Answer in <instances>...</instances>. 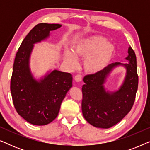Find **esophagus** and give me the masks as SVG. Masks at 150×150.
Wrapping results in <instances>:
<instances>
[{
    "mask_svg": "<svg viewBox=\"0 0 150 150\" xmlns=\"http://www.w3.org/2000/svg\"><path fill=\"white\" fill-rule=\"evenodd\" d=\"M74 79L76 82H81L82 80H83V76H82L81 75H79V74L76 75V76H75Z\"/></svg>",
    "mask_w": 150,
    "mask_h": 150,
    "instance_id": "esophagus-1",
    "label": "esophagus"
}]
</instances>
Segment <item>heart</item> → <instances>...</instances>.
<instances>
[{
  "mask_svg": "<svg viewBox=\"0 0 150 150\" xmlns=\"http://www.w3.org/2000/svg\"><path fill=\"white\" fill-rule=\"evenodd\" d=\"M74 53L65 50V60L71 67H76V57L85 59L84 67L87 72L96 74L105 68L113 54L114 48L101 36H92L83 39L74 46ZM76 55H75L74 54Z\"/></svg>",
  "mask_w": 150,
  "mask_h": 150,
  "instance_id": "obj_1",
  "label": "heart"
}]
</instances>
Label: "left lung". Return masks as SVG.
Instances as JSON below:
<instances>
[{"instance_id": "obj_1", "label": "left lung", "mask_w": 150, "mask_h": 150, "mask_svg": "<svg viewBox=\"0 0 150 150\" xmlns=\"http://www.w3.org/2000/svg\"><path fill=\"white\" fill-rule=\"evenodd\" d=\"M129 63H111L103 70L84 77L82 88V112L88 123L96 128H109L117 124L130 111L138 89L137 57L131 47L126 57ZM122 64L127 68L123 85L115 92L106 91L103 83L115 67Z\"/></svg>"}]
</instances>
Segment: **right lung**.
Returning <instances> with one entry per match:
<instances>
[{"label": "right lung", "instance_id": "obj_1", "mask_svg": "<svg viewBox=\"0 0 150 150\" xmlns=\"http://www.w3.org/2000/svg\"><path fill=\"white\" fill-rule=\"evenodd\" d=\"M61 24H37L22 41L14 60L10 89L16 111L30 124L44 126L58 115L61 102L72 87L70 73L53 70L40 81L33 77L29 58L33 44L49 36Z\"/></svg>", "mask_w": 150, "mask_h": 150}]
</instances>
